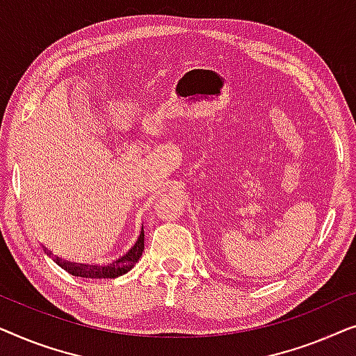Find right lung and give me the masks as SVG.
<instances>
[{
  "label": "right lung",
  "instance_id": "right-lung-1",
  "mask_svg": "<svg viewBox=\"0 0 356 356\" xmlns=\"http://www.w3.org/2000/svg\"><path fill=\"white\" fill-rule=\"evenodd\" d=\"M143 240H145V234H143V226L142 230H140V235L137 238V242L134 243V247L129 250V252L124 254V257L118 258L116 261L109 263L108 266H88V264H79V263H71V261H63L61 258H53L59 266L63 269H66L69 274L77 277H88V279H114L122 276V274L129 273L130 269L135 266V263L138 261L140 257L143 253ZM44 252L48 254H51V252H48L44 248Z\"/></svg>",
  "mask_w": 356,
  "mask_h": 356
}]
</instances>
